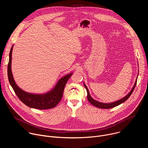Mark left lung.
<instances>
[{
	"mask_svg": "<svg viewBox=\"0 0 148 148\" xmlns=\"http://www.w3.org/2000/svg\"><path fill=\"white\" fill-rule=\"evenodd\" d=\"M137 78H136V81H135V83L134 84V87H132V88L131 90V91L127 95H126L125 97H124L123 98H121V99L118 100L116 101H115L114 102H111V103H102V102H98V101L94 99L91 97V95L90 94V92H89V91H88L87 86L85 85V84H84V87H85V88H86V90H87V98H88V100L89 101V102L92 105H93L94 106H95V107H96L97 108H99L110 109V108H114L115 107L118 106V105H119L121 103L124 102L125 101H126L129 98V97L131 96V95L132 94V93L133 92V91H134V90L135 89V87L136 84V82H137Z\"/></svg>",
	"mask_w": 148,
	"mask_h": 148,
	"instance_id": "obj_1",
	"label": "left lung"
}]
</instances>
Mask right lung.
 I'll use <instances>...</instances> for the list:
<instances>
[{"mask_svg":"<svg viewBox=\"0 0 148 148\" xmlns=\"http://www.w3.org/2000/svg\"><path fill=\"white\" fill-rule=\"evenodd\" d=\"M13 46H12L9 53L8 75L9 83L16 95L21 101L30 108L38 110H47L54 108L61 101L64 87L67 81L72 75L73 73L69 74L60 79L56 84V86L51 91L45 94H34L25 92L17 86L13 77L11 70Z\"/></svg>","mask_w":148,"mask_h":148,"instance_id":"obj_1","label":"right lung"}]
</instances>
